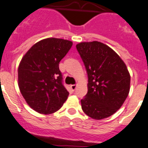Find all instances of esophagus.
Masks as SVG:
<instances>
[{"mask_svg":"<svg viewBox=\"0 0 148 148\" xmlns=\"http://www.w3.org/2000/svg\"><path fill=\"white\" fill-rule=\"evenodd\" d=\"M70 87H71V88L72 89V90H74L76 88H77V85H71V86H70Z\"/></svg>","mask_w":148,"mask_h":148,"instance_id":"34e87169","label":"esophagus"}]
</instances>
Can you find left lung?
<instances>
[{
  "mask_svg": "<svg viewBox=\"0 0 148 148\" xmlns=\"http://www.w3.org/2000/svg\"><path fill=\"white\" fill-rule=\"evenodd\" d=\"M88 77V93L81 100L83 112L97 120L119 110L130 91V75L125 63L111 48L98 41L76 46Z\"/></svg>",
  "mask_w": 148,
  "mask_h": 148,
  "instance_id": "8db88e82",
  "label": "left lung"
}]
</instances>
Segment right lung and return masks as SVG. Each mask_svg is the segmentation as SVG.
<instances>
[{"instance_id":"1","label":"right lung","mask_w":148,"mask_h":148,"mask_svg":"<svg viewBox=\"0 0 148 148\" xmlns=\"http://www.w3.org/2000/svg\"><path fill=\"white\" fill-rule=\"evenodd\" d=\"M72 45L68 40L46 38L33 45L21 59L18 86L28 106L36 112L53 114L68 99L59 63Z\"/></svg>"}]
</instances>
